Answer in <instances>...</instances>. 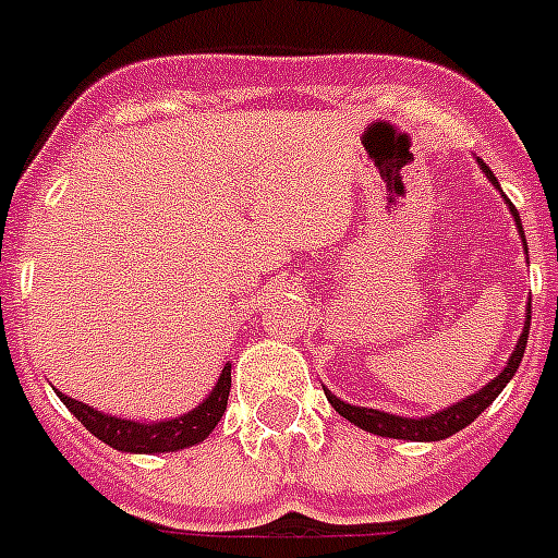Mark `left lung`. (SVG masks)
<instances>
[{
    "mask_svg": "<svg viewBox=\"0 0 558 558\" xmlns=\"http://www.w3.org/2000/svg\"><path fill=\"white\" fill-rule=\"evenodd\" d=\"M478 166H482V171L487 174V180H490V183L499 189V180H496V177H493V171L487 169V162L478 160ZM510 215L515 217L519 234H522V240H524L522 220H519V211H515L513 203H510ZM524 252H527V243H524ZM527 332H530V306H527V315H524V332L519 335V343H515L513 355H510V361H507L505 369H501V373L496 375L490 384H487V387H482L470 398L459 401V404H452V407H447V410L436 412V415H424V418L389 415V412L369 410V407L347 404V401H341V398H335L329 389H324L326 401L335 407V412H338V415H343L347 421H352L355 427L366 429V433H373V436L404 438V441H441V438H450L452 433H459V429H464L468 424H473V421L478 418V415H482V412L487 410L493 401H496V398H499L501 389L507 387V381L513 378L515 369H519V364H522L524 347H527Z\"/></svg>",
    "mask_w": 558,
    "mask_h": 558,
    "instance_id": "left-lung-1",
    "label": "left lung"
}]
</instances>
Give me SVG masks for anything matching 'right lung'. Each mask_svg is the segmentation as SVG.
<instances>
[{
  "label": "right lung",
  "instance_id": "1",
  "mask_svg": "<svg viewBox=\"0 0 558 558\" xmlns=\"http://www.w3.org/2000/svg\"><path fill=\"white\" fill-rule=\"evenodd\" d=\"M229 389H232V364L223 366V373L217 378L215 389L208 392V398L201 407H194L192 412H185L180 418L157 421V424H140L131 418H114L106 412L94 410V407L68 398L57 392L59 401L74 412L76 421H83V427L88 433L106 441L108 447L122 452H174L185 450L192 444L206 441L208 433L217 427V421L223 418L226 404H229Z\"/></svg>",
  "mask_w": 558,
  "mask_h": 558
}]
</instances>
